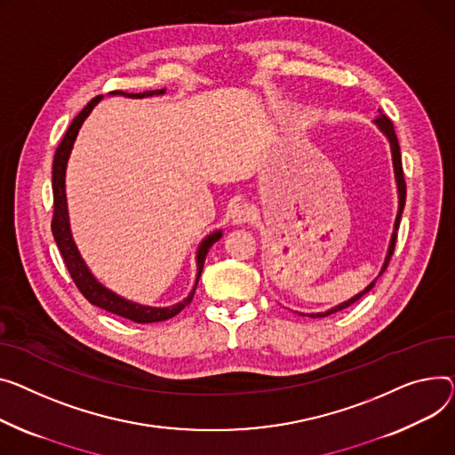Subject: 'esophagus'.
<instances>
[{
    "label": "esophagus",
    "mask_w": 455,
    "mask_h": 455,
    "mask_svg": "<svg viewBox=\"0 0 455 455\" xmlns=\"http://www.w3.org/2000/svg\"><path fill=\"white\" fill-rule=\"evenodd\" d=\"M254 214H256V212H254L252 204H249V203H237L234 206V210H232V221L235 225H243V223L252 221Z\"/></svg>",
    "instance_id": "1"
}]
</instances>
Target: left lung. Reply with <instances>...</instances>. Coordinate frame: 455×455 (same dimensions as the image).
<instances>
[{
  "label": "left lung",
  "instance_id": "obj_1",
  "mask_svg": "<svg viewBox=\"0 0 455 455\" xmlns=\"http://www.w3.org/2000/svg\"><path fill=\"white\" fill-rule=\"evenodd\" d=\"M379 116L375 118V124L380 128V132L386 135V139L389 140V146H391V157H393V170H395V180H397V190H399V212H397V220H395V227H393V234H391V241H389V249H387V254H386V259H384V265H382V270L380 275L364 289L362 292H358L356 296H353L351 299L344 301V304L332 307L325 313H311L307 315L309 318H323V316H329L332 313H339L342 309H347L349 306H353L355 301H358L362 296H364L366 292H370L373 287H375V282L382 276V272L386 270L391 256H393V251H395V241H397V230H399V225H401V216H403V210H404V203H406V180H404V172H403V159H401V148H399V140H397V135H395V130H393V123L391 120L379 109ZM301 316H306L304 313H299Z\"/></svg>",
  "mask_w": 455,
  "mask_h": 455
}]
</instances>
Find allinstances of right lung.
I'll return each instance as SVG.
<instances>
[{
    "mask_svg": "<svg viewBox=\"0 0 455 455\" xmlns=\"http://www.w3.org/2000/svg\"><path fill=\"white\" fill-rule=\"evenodd\" d=\"M164 89H157V91H144V93H124V91H111V95H124V97H132V99H144V97H151V95H163ZM102 97H95L91 100L75 118L69 126V130L66 132L62 142L58 144L56 154H54V161H52V197H54V212H52V221H51V230L54 235V241L58 245V251L62 252V258L66 261V267L69 270V275L75 282V285L78 287V291L84 294V298L104 311H109L116 316L128 318L132 322L137 323H151V322H163L168 318H173L175 315H179L183 311L194 298L199 276L203 272V265H204V258L210 251V247L216 243V241L221 237V230L210 234L203 239V243L197 249V278H196V285L192 289V292L183 299L179 301L175 306L170 307H148V306H140V304H133L130 299L120 298L118 294L111 292L109 289H106L87 268V265L84 263L73 235H71V228H69V214H68V199H66V168H68V159L71 154L73 142L78 135V130L82 126V123L85 120V116L91 113Z\"/></svg>",
    "mask_w": 455,
    "mask_h": 455,
    "instance_id": "obj_1",
    "label": "right lung"
}]
</instances>
